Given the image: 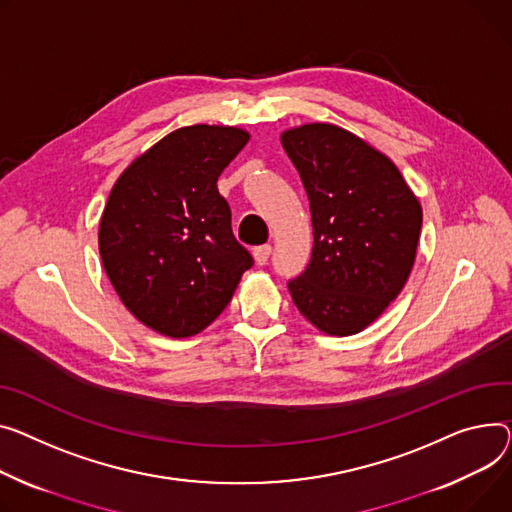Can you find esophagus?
I'll return each instance as SVG.
<instances>
[{"mask_svg": "<svg viewBox=\"0 0 512 512\" xmlns=\"http://www.w3.org/2000/svg\"><path fill=\"white\" fill-rule=\"evenodd\" d=\"M269 255H271V245H261V247L253 249V257H255L257 265H265Z\"/></svg>", "mask_w": 512, "mask_h": 512, "instance_id": "obj_1", "label": "esophagus"}]
</instances>
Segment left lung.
<instances>
[{
	"label": "left lung",
	"mask_w": 512,
	"mask_h": 512,
	"mask_svg": "<svg viewBox=\"0 0 512 512\" xmlns=\"http://www.w3.org/2000/svg\"><path fill=\"white\" fill-rule=\"evenodd\" d=\"M311 203V263L288 282L302 317L346 337L377 321L416 261L422 206L389 156L333 123L282 133Z\"/></svg>",
	"instance_id": "obj_1"
}]
</instances>
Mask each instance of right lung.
Masks as SVG:
<instances>
[{
    "instance_id": "1",
    "label": "right lung",
    "mask_w": 512,
    "mask_h": 512,
    "mask_svg": "<svg viewBox=\"0 0 512 512\" xmlns=\"http://www.w3.org/2000/svg\"><path fill=\"white\" fill-rule=\"evenodd\" d=\"M249 138L241 127H181L111 189L98 226L102 265L125 309L162 335L206 329L253 265L216 185Z\"/></svg>"
}]
</instances>
